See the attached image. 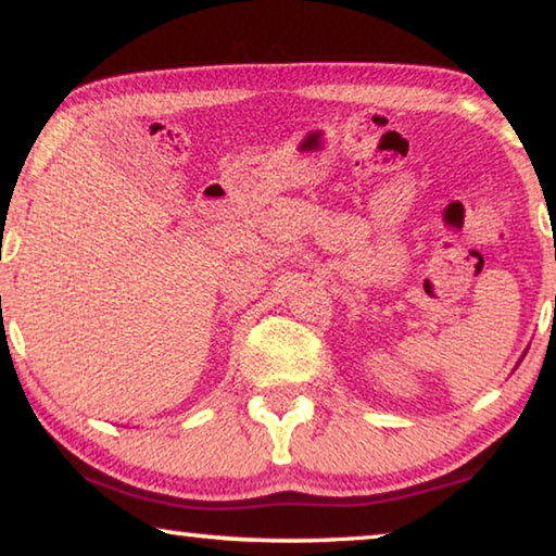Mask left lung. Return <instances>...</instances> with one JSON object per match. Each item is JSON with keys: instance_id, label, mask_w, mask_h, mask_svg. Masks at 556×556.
Returning <instances> with one entry per match:
<instances>
[{"instance_id": "left-lung-1", "label": "left lung", "mask_w": 556, "mask_h": 556, "mask_svg": "<svg viewBox=\"0 0 556 556\" xmlns=\"http://www.w3.org/2000/svg\"><path fill=\"white\" fill-rule=\"evenodd\" d=\"M521 357H523V355H521Z\"/></svg>"}]
</instances>
